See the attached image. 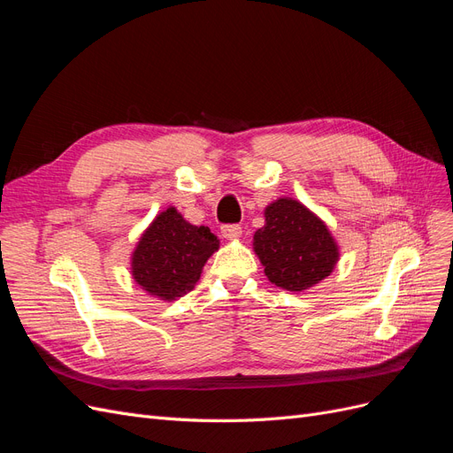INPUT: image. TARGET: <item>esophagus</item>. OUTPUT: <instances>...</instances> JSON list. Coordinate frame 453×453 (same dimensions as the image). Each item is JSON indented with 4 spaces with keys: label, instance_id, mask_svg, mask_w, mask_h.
Returning <instances> with one entry per match:
<instances>
[{
    "label": "esophagus",
    "instance_id": "obj_1",
    "mask_svg": "<svg viewBox=\"0 0 453 453\" xmlns=\"http://www.w3.org/2000/svg\"><path fill=\"white\" fill-rule=\"evenodd\" d=\"M221 234L226 240H238L242 236V226L240 225H223L221 226Z\"/></svg>",
    "mask_w": 453,
    "mask_h": 453
}]
</instances>
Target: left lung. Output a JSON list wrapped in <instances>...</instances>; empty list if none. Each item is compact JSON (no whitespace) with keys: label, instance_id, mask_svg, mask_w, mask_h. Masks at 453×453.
I'll list each match as a JSON object with an SVG mask.
<instances>
[{"label":"left lung","instance_id":"obj_1","mask_svg":"<svg viewBox=\"0 0 453 453\" xmlns=\"http://www.w3.org/2000/svg\"><path fill=\"white\" fill-rule=\"evenodd\" d=\"M266 225L253 236V248L266 278L287 291H304L325 280L338 260L326 225L293 198L270 203Z\"/></svg>","mask_w":453,"mask_h":453}]
</instances>
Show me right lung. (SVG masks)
Here are the masks:
<instances>
[{
  "mask_svg": "<svg viewBox=\"0 0 453 453\" xmlns=\"http://www.w3.org/2000/svg\"><path fill=\"white\" fill-rule=\"evenodd\" d=\"M219 240L210 228L187 223L173 208L162 211L132 255V276L150 295L173 300L195 289Z\"/></svg>",
  "mask_w": 453,
  "mask_h": 453,
  "instance_id": "obj_1",
  "label": "right lung"
}]
</instances>
